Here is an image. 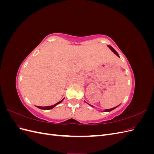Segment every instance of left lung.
<instances>
[{"label":"left lung","mask_w":154,"mask_h":154,"mask_svg":"<svg viewBox=\"0 0 154 154\" xmlns=\"http://www.w3.org/2000/svg\"><path fill=\"white\" fill-rule=\"evenodd\" d=\"M107 46H108V47L111 49V51H112V52L114 53V54H116V55H117L118 56V57H119V55L118 54V53H117V52H116V50L112 48V47H111V46L110 45H107ZM86 103H87V102H86ZM91 106H92L93 107V106L92 105H91ZM119 106V105H118ZM118 106H116V107H114V108H112V109H106V110H104V111L103 112H110V111H112V110H113L114 109H115L116 108H117V107Z\"/></svg>","instance_id":"obj_1"}]
</instances>
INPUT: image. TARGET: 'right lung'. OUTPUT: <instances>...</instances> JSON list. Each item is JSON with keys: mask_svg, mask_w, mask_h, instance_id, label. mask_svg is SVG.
<instances>
[{"mask_svg": "<svg viewBox=\"0 0 154 154\" xmlns=\"http://www.w3.org/2000/svg\"><path fill=\"white\" fill-rule=\"evenodd\" d=\"M64 100V98L63 100H62L61 101H60L59 102H58L57 103H56L53 105H51V106H36V107H38V109H43V110H50V109H53L54 106H57V105L60 104V103H62V102L63 101V100Z\"/></svg>", "mask_w": 154, "mask_h": 154, "instance_id": "right-lung-1", "label": "right lung"}]
</instances>
